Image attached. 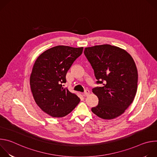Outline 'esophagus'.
<instances>
[{"label":"esophagus","mask_w":157,"mask_h":157,"mask_svg":"<svg viewBox=\"0 0 157 157\" xmlns=\"http://www.w3.org/2000/svg\"><path fill=\"white\" fill-rule=\"evenodd\" d=\"M89 91L88 90V89H86V90L84 92V93H83V96H87L89 95Z\"/></svg>","instance_id":"obj_1"}]
</instances>
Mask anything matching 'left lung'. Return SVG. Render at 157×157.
I'll list each match as a JSON object with an SVG mask.
<instances>
[{
	"instance_id": "obj_1",
	"label": "left lung",
	"mask_w": 157,
	"mask_h": 157,
	"mask_svg": "<svg viewBox=\"0 0 157 157\" xmlns=\"http://www.w3.org/2000/svg\"><path fill=\"white\" fill-rule=\"evenodd\" d=\"M94 70L96 83L92 90L99 99L91 110L103 119H115L132 103L137 89L138 73L132 57L125 50L110 44L84 49Z\"/></svg>"
}]
</instances>
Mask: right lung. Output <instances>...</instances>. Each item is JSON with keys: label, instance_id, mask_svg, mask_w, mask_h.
Masks as SVG:
<instances>
[{"label": "right lung", "instance_id": "right-lung-1", "mask_svg": "<svg viewBox=\"0 0 157 157\" xmlns=\"http://www.w3.org/2000/svg\"><path fill=\"white\" fill-rule=\"evenodd\" d=\"M83 47L59 45L41 53L35 61L30 75L31 91L36 104L53 117L70 114L80 101L78 96L64 88L66 75Z\"/></svg>", "mask_w": 157, "mask_h": 157}]
</instances>
